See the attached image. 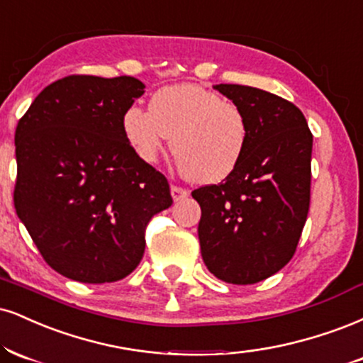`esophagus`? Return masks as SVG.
Returning <instances> with one entry per match:
<instances>
[{"mask_svg": "<svg viewBox=\"0 0 363 363\" xmlns=\"http://www.w3.org/2000/svg\"><path fill=\"white\" fill-rule=\"evenodd\" d=\"M170 193H172V199L176 201V203H177V201L186 199L187 196H189V191L184 189V187H179V186L170 187Z\"/></svg>", "mask_w": 363, "mask_h": 363, "instance_id": "1", "label": "esophagus"}]
</instances>
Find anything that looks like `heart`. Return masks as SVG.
I'll return each instance as SVG.
<instances>
[{"label": "heart", "mask_w": 363, "mask_h": 363, "mask_svg": "<svg viewBox=\"0 0 363 363\" xmlns=\"http://www.w3.org/2000/svg\"><path fill=\"white\" fill-rule=\"evenodd\" d=\"M125 137L147 162L155 160L165 140L177 167L201 184L230 176L242 160L248 140L245 113L238 104L196 84L162 87L148 111L132 106L123 115Z\"/></svg>", "instance_id": "1"}]
</instances>
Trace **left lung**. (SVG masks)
Wrapping results in <instances>:
<instances>
[{
    "label": "left lung",
    "mask_w": 363,
    "mask_h": 363,
    "mask_svg": "<svg viewBox=\"0 0 363 363\" xmlns=\"http://www.w3.org/2000/svg\"><path fill=\"white\" fill-rule=\"evenodd\" d=\"M245 113L248 140L233 172L193 191L201 255L213 276L255 284L294 255L311 198L313 133L291 101L240 84L215 86Z\"/></svg>",
    "instance_id": "obj_1"
}]
</instances>
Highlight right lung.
I'll use <instances>...</instances> for the list:
<instances>
[{
    "label": "right lung",
    "instance_id": "add662e5",
    "mask_svg": "<svg viewBox=\"0 0 363 363\" xmlns=\"http://www.w3.org/2000/svg\"><path fill=\"white\" fill-rule=\"evenodd\" d=\"M143 87L130 76L62 77L16 125V215L43 260L72 281L132 274L147 223L172 204L167 179L123 132L125 111Z\"/></svg>",
    "mask_w": 363,
    "mask_h": 363
}]
</instances>
